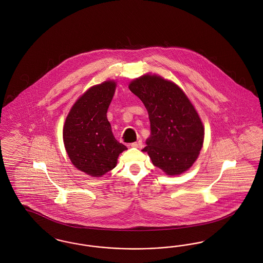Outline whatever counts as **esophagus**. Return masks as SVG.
<instances>
[{
	"instance_id": "34e87169",
	"label": "esophagus",
	"mask_w": 263,
	"mask_h": 263,
	"mask_svg": "<svg viewBox=\"0 0 263 263\" xmlns=\"http://www.w3.org/2000/svg\"><path fill=\"white\" fill-rule=\"evenodd\" d=\"M142 146H143V143H142L141 140L131 144V147H133V148H142Z\"/></svg>"
}]
</instances>
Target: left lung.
<instances>
[{
    "instance_id": "left-lung-1",
    "label": "left lung",
    "mask_w": 263,
    "mask_h": 263,
    "mask_svg": "<svg viewBox=\"0 0 263 263\" xmlns=\"http://www.w3.org/2000/svg\"><path fill=\"white\" fill-rule=\"evenodd\" d=\"M129 88L149 113L151 136L143 151L167 175L187 171L199 155L204 128L185 93L159 76H142Z\"/></svg>"
}]
</instances>
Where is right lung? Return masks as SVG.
<instances>
[{
	"label": "right lung",
	"mask_w": 263,
	"mask_h": 263,
	"mask_svg": "<svg viewBox=\"0 0 263 263\" xmlns=\"http://www.w3.org/2000/svg\"><path fill=\"white\" fill-rule=\"evenodd\" d=\"M108 81L87 90L76 101L63 128V140L71 162L91 176L115 167L120 153L127 150L111 131L106 112L115 91Z\"/></svg>",
	"instance_id": "add662e5"
}]
</instances>
